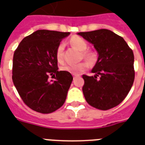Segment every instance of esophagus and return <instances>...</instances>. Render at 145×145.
I'll return each mask as SVG.
<instances>
[{
	"instance_id": "1",
	"label": "esophagus",
	"mask_w": 145,
	"mask_h": 145,
	"mask_svg": "<svg viewBox=\"0 0 145 145\" xmlns=\"http://www.w3.org/2000/svg\"><path fill=\"white\" fill-rule=\"evenodd\" d=\"M73 77H74V78H78L79 75H74Z\"/></svg>"
}]
</instances>
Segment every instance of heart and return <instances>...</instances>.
I'll use <instances>...</instances> for the list:
<instances>
[{"label": "heart", "instance_id": "1", "mask_svg": "<svg viewBox=\"0 0 145 145\" xmlns=\"http://www.w3.org/2000/svg\"><path fill=\"white\" fill-rule=\"evenodd\" d=\"M71 44L74 47L78 49V50L83 52V57L88 61L90 64H93L96 60V56L93 52L91 51H86L88 49V43L84 39H82L80 36H73L70 40ZM63 50H64V44L60 43L58 45L56 50V58L58 62H62L63 59ZM88 67V64L86 62H82V63H77V64H66L60 67L61 71H67L71 74H80L84 71Z\"/></svg>", "mask_w": 145, "mask_h": 145}]
</instances>
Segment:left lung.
I'll return each instance as SVG.
<instances>
[{"label":"left lung","instance_id":"1","mask_svg":"<svg viewBox=\"0 0 145 145\" xmlns=\"http://www.w3.org/2000/svg\"><path fill=\"white\" fill-rule=\"evenodd\" d=\"M94 45L99 57L91 70L94 76L83 74V94L90 106L107 110L122 103L134 81L133 50L121 36L108 29L78 33Z\"/></svg>","mask_w":145,"mask_h":145}]
</instances>
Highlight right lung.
I'll return each instance as SVG.
<instances>
[{
    "label": "right lung",
    "instance_id": "right-lung-1",
    "mask_svg": "<svg viewBox=\"0 0 145 145\" xmlns=\"http://www.w3.org/2000/svg\"><path fill=\"white\" fill-rule=\"evenodd\" d=\"M70 33L37 30L22 40L13 57L12 80L25 104L50 113L62 106L72 82L70 73L58 71L56 50ZM54 81L49 82V75Z\"/></svg>",
    "mask_w": 145,
    "mask_h": 145
}]
</instances>
